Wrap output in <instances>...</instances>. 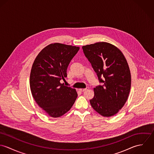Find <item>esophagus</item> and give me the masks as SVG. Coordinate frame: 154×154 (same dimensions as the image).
I'll return each mask as SVG.
<instances>
[{
	"mask_svg": "<svg viewBox=\"0 0 154 154\" xmlns=\"http://www.w3.org/2000/svg\"><path fill=\"white\" fill-rule=\"evenodd\" d=\"M89 89L88 87H87V88H81V89H79V91H81V92H84L85 91H86L87 89Z\"/></svg>",
	"mask_w": 154,
	"mask_h": 154,
	"instance_id": "obj_1",
	"label": "esophagus"
}]
</instances>
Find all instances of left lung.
Listing matches in <instances>:
<instances>
[{"label": "left lung", "mask_w": 154, "mask_h": 154, "mask_svg": "<svg viewBox=\"0 0 154 154\" xmlns=\"http://www.w3.org/2000/svg\"><path fill=\"white\" fill-rule=\"evenodd\" d=\"M82 49L102 83L94 89L91 105L104 117L114 116L125 105L131 90V75L126 59L119 48L105 42L87 45Z\"/></svg>", "instance_id": "8db88e82"}]
</instances>
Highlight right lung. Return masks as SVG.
Segmentation results:
<instances>
[{
	"instance_id": "right-lung-1",
	"label": "right lung",
	"mask_w": 154,
	"mask_h": 154,
	"mask_svg": "<svg viewBox=\"0 0 154 154\" xmlns=\"http://www.w3.org/2000/svg\"><path fill=\"white\" fill-rule=\"evenodd\" d=\"M79 47L49 44L36 57L30 74V88L37 104L50 116L59 117L71 109L78 97L74 88L61 84Z\"/></svg>"
}]
</instances>
